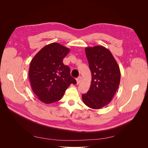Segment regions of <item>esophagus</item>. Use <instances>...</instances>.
Instances as JSON below:
<instances>
[{"instance_id": "obj_1", "label": "esophagus", "mask_w": 148, "mask_h": 148, "mask_svg": "<svg viewBox=\"0 0 148 148\" xmlns=\"http://www.w3.org/2000/svg\"><path fill=\"white\" fill-rule=\"evenodd\" d=\"M82 81V77H78L77 79V84H79L80 83H81V82Z\"/></svg>"}]
</instances>
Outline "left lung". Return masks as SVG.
<instances>
[{"instance_id": "1", "label": "left lung", "mask_w": 148, "mask_h": 148, "mask_svg": "<svg viewBox=\"0 0 148 148\" xmlns=\"http://www.w3.org/2000/svg\"><path fill=\"white\" fill-rule=\"evenodd\" d=\"M91 83L88 92L82 95L85 105L93 109L106 106L112 99L119 86L120 71L112 53L102 46L85 48Z\"/></svg>"}]
</instances>
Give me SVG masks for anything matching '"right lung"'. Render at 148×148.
Listing matches in <instances>:
<instances>
[{
  "label": "right lung",
  "instance_id": "add662e5",
  "mask_svg": "<svg viewBox=\"0 0 148 148\" xmlns=\"http://www.w3.org/2000/svg\"><path fill=\"white\" fill-rule=\"evenodd\" d=\"M69 52L70 49L53 42L42 48L31 61L28 74L31 88L44 103L59 101L70 85L77 83L69 66L63 63Z\"/></svg>",
  "mask_w": 148,
  "mask_h": 148
}]
</instances>
